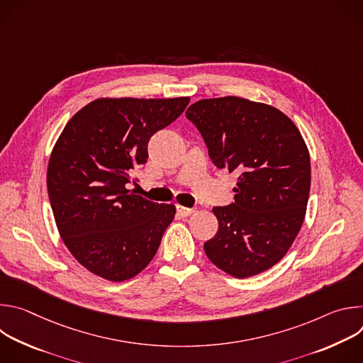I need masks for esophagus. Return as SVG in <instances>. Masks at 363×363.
Here are the masks:
<instances>
[{"label":"esophagus","instance_id":"obj_1","mask_svg":"<svg viewBox=\"0 0 363 363\" xmlns=\"http://www.w3.org/2000/svg\"><path fill=\"white\" fill-rule=\"evenodd\" d=\"M177 211L181 217H189L195 213L194 208H188V206H182V205H177Z\"/></svg>","mask_w":363,"mask_h":363}]
</instances>
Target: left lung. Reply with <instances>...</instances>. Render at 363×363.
Here are the masks:
<instances>
[{
    "label": "left lung",
    "instance_id": "1",
    "mask_svg": "<svg viewBox=\"0 0 363 363\" xmlns=\"http://www.w3.org/2000/svg\"><path fill=\"white\" fill-rule=\"evenodd\" d=\"M217 168L238 174L231 205L214 206L206 257L237 279L277 264L296 240L310 192V155L279 109L237 96L202 99L186 111Z\"/></svg>",
    "mask_w": 363,
    "mask_h": 363
}]
</instances>
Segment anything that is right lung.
<instances>
[{
    "instance_id": "add662e5",
    "label": "right lung",
    "mask_w": 363,
    "mask_h": 363,
    "mask_svg": "<svg viewBox=\"0 0 363 363\" xmlns=\"http://www.w3.org/2000/svg\"><path fill=\"white\" fill-rule=\"evenodd\" d=\"M189 97H101L65 126L47 168V191L59 234L76 260L111 281L139 274L172 223V203L126 188L147 161V142L171 125Z\"/></svg>"
}]
</instances>
